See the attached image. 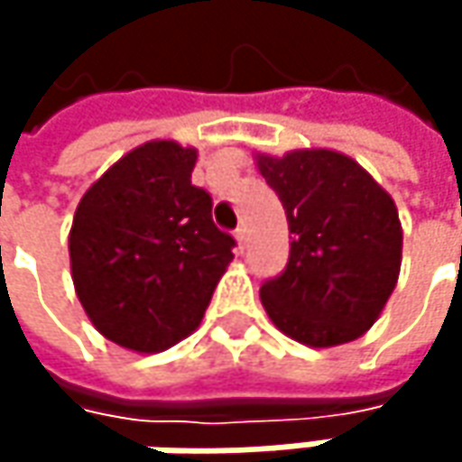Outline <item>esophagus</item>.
<instances>
[{"label": "esophagus", "mask_w": 462, "mask_h": 462, "mask_svg": "<svg viewBox=\"0 0 462 462\" xmlns=\"http://www.w3.org/2000/svg\"><path fill=\"white\" fill-rule=\"evenodd\" d=\"M235 240H237V251H243V248H245V240H248V230H245V225H240V227L235 230Z\"/></svg>", "instance_id": "34e87169"}]
</instances>
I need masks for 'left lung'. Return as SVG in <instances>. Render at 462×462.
I'll return each mask as SVG.
<instances>
[{"label":"left lung","mask_w":462,"mask_h":462,"mask_svg":"<svg viewBox=\"0 0 462 462\" xmlns=\"http://www.w3.org/2000/svg\"><path fill=\"white\" fill-rule=\"evenodd\" d=\"M254 160L278 192L291 232L283 275L259 289L270 321L308 347L364 337L402 270L404 232L393 198L334 149L256 152Z\"/></svg>","instance_id":"1"}]
</instances>
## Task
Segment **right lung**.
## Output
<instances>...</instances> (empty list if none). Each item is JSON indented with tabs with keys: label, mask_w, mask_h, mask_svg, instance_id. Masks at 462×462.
<instances>
[{
	"label": "right lung",
	"mask_w": 462,
	"mask_h": 462,
	"mask_svg": "<svg viewBox=\"0 0 462 462\" xmlns=\"http://www.w3.org/2000/svg\"><path fill=\"white\" fill-rule=\"evenodd\" d=\"M195 146L152 139L82 195L69 232L74 291L120 347L160 353L189 337L232 262L211 195L192 184Z\"/></svg>",
	"instance_id": "1"
}]
</instances>
